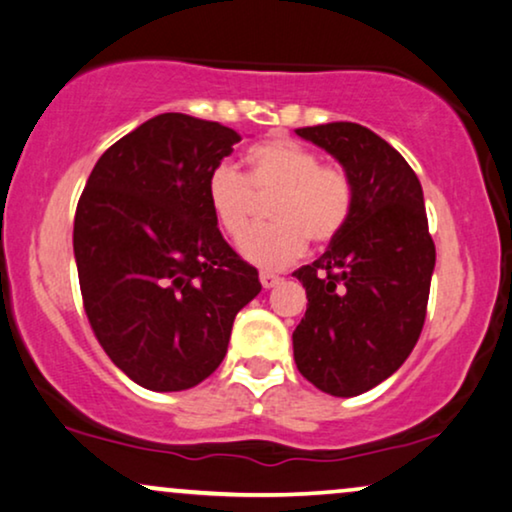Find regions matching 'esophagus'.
<instances>
[{
    "instance_id": "1",
    "label": "esophagus",
    "mask_w": 512,
    "mask_h": 512,
    "mask_svg": "<svg viewBox=\"0 0 512 512\" xmlns=\"http://www.w3.org/2000/svg\"><path fill=\"white\" fill-rule=\"evenodd\" d=\"M260 283H262L264 290H271V288H276L278 283H281V278H278L276 274H269V271H262Z\"/></svg>"
}]
</instances>
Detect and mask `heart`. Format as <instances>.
Returning a JSON list of instances; mask_svg holds the SVG:
<instances>
[{"instance_id":"heart-1","label":"heart","mask_w":512,"mask_h":512,"mask_svg":"<svg viewBox=\"0 0 512 512\" xmlns=\"http://www.w3.org/2000/svg\"><path fill=\"white\" fill-rule=\"evenodd\" d=\"M248 177L217 163L206 180V199L220 229L241 238L257 198L274 195V225L245 235L238 250L262 269H283L302 257L306 238L327 245L342 234L353 208L349 175L320 163L313 149L288 138H271L245 152Z\"/></svg>"}]
</instances>
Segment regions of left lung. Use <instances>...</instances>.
Returning a JSON list of instances; mask_svg holds the SVG:
<instances>
[{
	"label": "left lung",
	"instance_id": "obj_1",
	"mask_svg": "<svg viewBox=\"0 0 512 512\" xmlns=\"http://www.w3.org/2000/svg\"><path fill=\"white\" fill-rule=\"evenodd\" d=\"M295 133L342 163L353 208L323 255L292 274L309 299L292 349L302 377L351 398L391 377L424 327L435 269L424 192L410 163L370 128L335 121Z\"/></svg>",
	"mask_w": 512,
	"mask_h": 512
}]
</instances>
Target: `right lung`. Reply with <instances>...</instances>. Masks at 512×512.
<instances>
[{
  "instance_id": "right-lung-1",
  "label": "right lung",
  "mask_w": 512,
  "mask_h": 512,
  "mask_svg": "<svg viewBox=\"0 0 512 512\" xmlns=\"http://www.w3.org/2000/svg\"><path fill=\"white\" fill-rule=\"evenodd\" d=\"M241 140L234 128L166 112L114 142L74 215V260L95 337L128 379L185 391L227 356L257 269L224 241L206 180Z\"/></svg>"
}]
</instances>
